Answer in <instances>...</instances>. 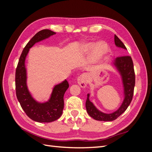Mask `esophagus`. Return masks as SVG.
I'll return each instance as SVG.
<instances>
[{
    "label": "esophagus",
    "instance_id": "obj_1",
    "mask_svg": "<svg viewBox=\"0 0 152 152\" xmlns=\"http://www.w3.org/2000/svg\"><path fill=\"white\" fill-rule=\"evenodd\" d=\"M77 82L81 87L84 88V87L87 86V75L86 73H83V74L80 75L77 78Z\"/></svg>",
    "mask_w": 152,
    "mask_h": 152
}]
</instances>
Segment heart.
I'll return each mask as SVG.
<instances>
[{
  "instance_id": "b5f03b06",
  "label": "heart",
  "mask_w": 152,
  "mask_h": 152,
  "mask_svg": "<svg viewBox=\"0 0 152 152\" xmlns=\"http://www.w3.org/2000/svg\"><path fill=\"white\" fill-rule=\"evenodd\" d=\"M94 47V44L93 43H90V44H87L84 47V49L89 50V49H93ZM107 49V45L103 42H100L96 45V54H97L98 56H102L106 52Z\"/></svg>"
}]
</instances>
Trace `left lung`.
<instances>
[{"instance_id":"8db88e82","label":"left lung","mask_w":152,"mask_h":152,"mask_svg":"<svg viewBox=\"0 0 152 152\" xmlns=\"http://www.w3.org/2000/svg\"><path fill=\"white\" fill-rule=\"evenodd\" d=\"M115 44L116 46L127 49L125 45L118 39V37L114 36ZM114 65L120 73L122 77L124 99L117 111L112 113H104L100 112L89 100V94H87V98L86 102V108L89 115L96 121H113L126 111L129 105L130 104L134 94L135 86V73L133 65L132 59L130 56H122L117 57L113 61Z\"/></svg>"}]
</instances>
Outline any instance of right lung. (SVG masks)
I'll use <instances>...</instances> for the list:
<instances>
[{
	"label": "right lung",
	"mask_w": 152,
	"mask_h": 152,
	"mask_svg": "<svg viewBox=\"0 0 152 152\" xmlns=\"http://www.w3.org/2000/svg\"><path fill=\"white\" fill-rule=\"evenodd\" d=\"M54 34H56L55 32L48 29L40 30L37 33L23 50L16 70V93L18 102L27 116L38 122H51L61 117L64 108V94L69 84L68 81L65 80L54 86L50 98L47 102H37L30 94L26 86L25 59L30 48L35 43Z\"/></svg>",
	"instance_id": "right-lung-1"
}]
</instances>
